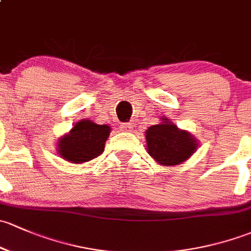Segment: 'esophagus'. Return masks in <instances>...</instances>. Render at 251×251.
<instances>
[{
	"label": "esophagus",
	"mask_w": 251,
	"mask_h": 251,
	"mask_svg": "<svg viewBox=\"0 0 251 251\" xmlns=\"http://www.w3.org/2000/svg\"><path fill=\"white\" fill-rule=\"evenodd\" d=\"M131 129H133V125H131V123H122V125H121V130L126 131V133L131 131Z\"/></svg>",
	"instance_id": "1"
}]
</instances>
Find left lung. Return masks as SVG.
<instances>
[{
	"label": "left lung",
	"instance_id": "1",
	"mask_svg": "<svg viewBox=\"0 0 251 251\" xmlns=\"http://www.w3.org/2000/svg\"><path fill=\"white\" fill-rule=\"evenodd\" d=\"M145 135L150 156L167 167L182 163L197 150L196 139L168 118H162L159 125L150 126Z\"/></svg>",
	"mask_w": 251,
	"mask_h": 251
}]
</instances>
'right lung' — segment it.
Wrapping results in <instances>:
<instances>
[{"label": "right lung", "instance_id": "obj_1", "mask_svg": "<svg viewBox=\"0 0 251 251\" xmlns=\"http://www.w3.org/2000/svg\"><path fill=\"white\" fill-rule=\"evenodd\" d=\"M110 131L106 125H97L89 120L79 121L69 134L59 139V156L76 164L92 161L104 152Z\"/></svg>", "mask_w": 251, "mask_h": 251}]
</instances>
